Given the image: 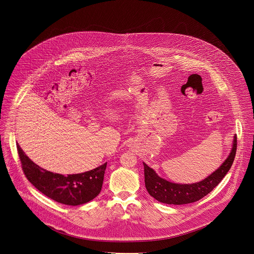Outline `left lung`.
<instances>
[{
  "instance_id": "left-lung-1",
  "label": "left lung",
  "mask_w": 254,
  "mask_h": 254,
  "mask_svg": "<svg viewBox=\"0 0 254 254\" xmlns=\"http://www.w3.org/2000/svg\"><path fill=\"white\" fill-rule=\"evenodd\" d=\"M236 151L237 136H234L231 152L222 165L204 180L193 184H176L167 181L159 177L144 162L146 190L156 200L166 204L180 205L197 201L208 194L226 176L234 162Z\"/></svg>"
}]
</instances>
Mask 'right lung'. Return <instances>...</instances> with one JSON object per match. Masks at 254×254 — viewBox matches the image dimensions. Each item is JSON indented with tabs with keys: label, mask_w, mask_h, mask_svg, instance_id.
<instances>
[{
	"label": "right lung",
	"mask_w": 254,
	"mask_h": 254,
	"mask_svg": "<svg viewBox=\"0 0 254 254\" xmlns=\"http://www.w3.org/2000/svg\"><path fill=\"white\" fill-rule=\"evenodd\" d=\"M23 172L38 190L65 205H80L94 199L101 192L107 162L91 171L64 176L41 169L17 145Z\"/></svg>",
	"instance_id": "right-lung-1"
}]
</instances>
